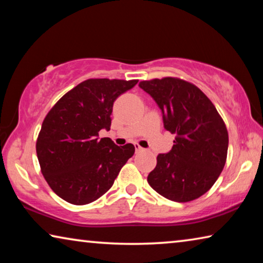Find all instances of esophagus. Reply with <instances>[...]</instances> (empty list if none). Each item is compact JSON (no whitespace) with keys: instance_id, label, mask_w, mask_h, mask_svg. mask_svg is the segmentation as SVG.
<instances>
[{"instance_id":"1","label":"esophagus","mask_w":263,"mask_h":263,"mask_svg":"<svg viewBox=\"0 0 263 263\" xmlns=\"http://www.w3.org/2000/svg\"><path fill=\"white\" fill-rule=\"evenodd\" d=\"M135 148H136V152H142V151H144V148H142L141 146L138 144H135Z\"/></svg>"}]
</instances>
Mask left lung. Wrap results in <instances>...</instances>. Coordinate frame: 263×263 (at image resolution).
I'll use <instances>...</instances> for the list:
<instances>
[{
  "label": "left lung",
  "instance_id": "left-lung-1",
  "mask_svg": "<svg viewBox=\"0 0 263 263\" xmlns=\"http://www.w3.org/2000/svg\"><path fill=\"white\" fill-rule=\"evenodd\" d=\"M162 111L164 128L176 135L171 152L159 154L148 184L174 202H190L211 189L225 166L228 128L204 92L179 78L141 81Z\"/></svg>",
  "mask_w": 263,
  "mask_h": 263
}]
</instances>
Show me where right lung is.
Instances as JSON below:
<instances>
[{"instance_id":"add662e5","label":"right lung","mask_w":263,"mask_h":263,"mask_svg":"<svg viewBox=\"0 0 263 263\" xmlns=\"http://www.w3.org/2000/svg\"><path fill=\"white\" fill-rule=\"evenodd\" d=\"M138 80L89 79L61 97L42 124L35 151L42 174L64 201L84 205L112 186L135 146H117L110 138L114 102Z\"/></svg>"}]
</instances>
